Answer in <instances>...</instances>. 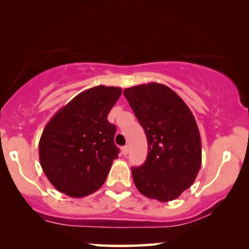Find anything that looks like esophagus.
Segmentation results:
<instances>
[{"instance_id":"obj_1","label":"esophagus","mask_w":249,"mask_h":249,"mask_svg":"<svg viewBox=\"0 0 249 249\" xmlns=\"http://www.w3.org/2000/svg\"><path fill=\"white\" fill-rule=\"evenodd\" d=\"M121 151H122V154L127 155L129 153V147H128V146H124V147L121 148Z\"/></svg>"}]
</instances>
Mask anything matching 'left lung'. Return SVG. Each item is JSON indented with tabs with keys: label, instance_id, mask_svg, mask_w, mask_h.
I'll return each mask as SVG.
<instances>
[{
	"label": "left lung",
	"instance_id": "left-lung-1",
	"mask_svg": "<svg viewBox=\"0 0 249 249\" xmlns=\"http://www.w3.org/2000/svg\"><path fill=\"white\" fill-rule=\"evenodd\" d=\"M124 95L148 144L144 164L131 169L135 186L160 202L178 198L195 181L202 164L200 135L192 111L162 84L125 88Z\"/></svg>",
	"mask_w": 249,
	"mask_h": 249
}]
</instances>
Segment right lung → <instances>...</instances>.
Instances as JSON below:
<instances>
[{
	"mask_svg": "<svg viewBox=\"0 0 249 249\" xmlns=\"http://www.w3.org/2000/svg\"><path fill=\"white\" fill-rule=\"evenodd\" d=\"M120 87L101 85L78 94L44 128L39 161L50 182L70 197L90 195L107 180L118 158L115 128L107 115L120 97Z\"/></svg>",
	"mask_w": 249,
	"mask_h": 249,
	"instance_id": "add662e5",
	"label": "right lung"
}]
</instances>
